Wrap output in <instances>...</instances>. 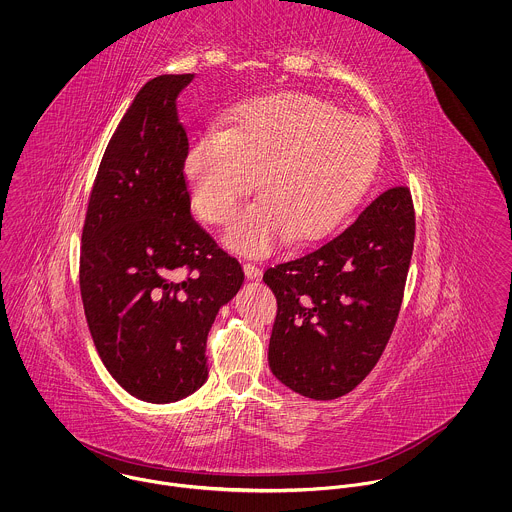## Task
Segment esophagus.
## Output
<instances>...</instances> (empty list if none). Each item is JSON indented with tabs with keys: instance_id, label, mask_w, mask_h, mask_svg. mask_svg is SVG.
Returning a JSON list of instances; mask_svg holds the SVG:
<instances>
[{
	"instance_id": "1",
	"label": "esophagus",
	"mask_w": 512,
	"mask_h": 512,
	"mask_svg": "<svg viewBox=\"0 0 512 512\" xmlns=\"http://www.w3.org/2000/svg\"><path fill=\"white\" fill-rule=\"evenodd\" d=\"M244 274H246V278H248V280H258V278H260V274H262V270H260L256 264L246 262V264H244Z\"/></svg>"
}]
</instances>
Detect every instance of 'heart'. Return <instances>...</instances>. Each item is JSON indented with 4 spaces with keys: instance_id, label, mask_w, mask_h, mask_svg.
I'll return each instance as SVG.
<instances>
[{
    "instance_id": "heart-1",
    "label": "heart",
    "mask_w": 512,
    "mask_h": 512,
    "mask_svg": "<svg viewBox=\"0 0 512 512\" xmlns=\"http://www.w3.org/2000/svg\"><path fill=\"white\" fill-rule=\"evenodd\" d=\"M224 126L191 144L185 181L195 213L224 224L261 173L262 197L226 234L236 252L264 254L282 234L293 242L323 238L359 205L378 167L376 128L307 92L250 98L226 114Z\"/></svg>"
}]
</instances>
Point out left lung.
I'll return each mask as SVG.
<instances>
[{"instance_id":"left-lung-1","label":"left lung","mask_w":512,"mask_h":512,"mask_svg":"<svg viewBox=\"0 0 512 512\" xmlns=\"http://www.w3.org/2000/svg\"><path fill=\"white\" fill-rule=\"evenodd\" d=\"M408 187H392L337 236L276 264L278 299L268 361L293 392L333 400L378 363L396 325L414 250Z\"/></svg>"}]
</instances>
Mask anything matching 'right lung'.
<instances>
[{"label":"right lung","instance_id":"obj_1","mask_svg":"<svg viewBox=\"0 0 512 512\" xmlns=\"http://www.w3.org/2000/svg\"><path fill=\"white\" fill-rule=\"evenodd\" d=\"M195 74L136 94L100 161L82 226L80 295L94 347L132 396L177 402L207 382V337L244 282L191 217L177 96Z\"/></svg>","mask_w":512,"mask_h":512}]
</instances>
